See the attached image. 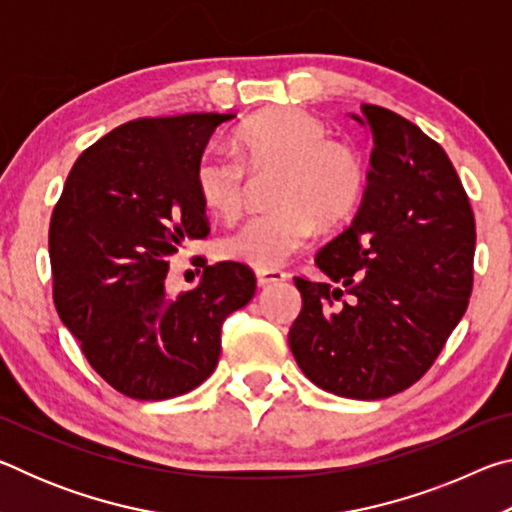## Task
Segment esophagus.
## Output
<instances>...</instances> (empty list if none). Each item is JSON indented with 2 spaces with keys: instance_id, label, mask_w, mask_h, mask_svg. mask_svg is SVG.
Masks as SVG:
<instances>
[{
  "instance_id": "obj_1",
  "label": "esophagus",
  "mask_w": 512,
  "mask_h": 512,
  "mask_svg": "<svg viewBox=\"0 0 512 512\" xmlns=\"http://www.w3.org/2000/svg\"><path fill=\"white\" fill-rule=\"evenodd\" d=\"M257 284L259 287H271V284L287 280V273L277 271V268H257Z\"/></svg>"
}]
</instances>
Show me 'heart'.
I'll return each instance as SVG.
<instances>
[{"instance_id":"1","label":"heart","mask_w":512,"mask_h":512,"mask_svg":"<svg viewBox=\"0 0 512 512\" xmlns=\"http://www.w3.org/2000/svg\"><path fill=\"white\" fill-rule=\"evenodd\" d=\"M239 155L207 149L194 169L201 203L230 219L246 194L248 171H277L273 212L250 216L219 239V255L253 268H277L307 246L316 221L334 225L357 205L363 187L359 155L329 140L327 126L298 108L266 110L237 131Z\"/></svg>"}]
</instances>
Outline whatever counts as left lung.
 Instances as JSON below:
<instances>
[{"label":"left lung","instance_id":"8db88e82","mask_svg":"<svg viewBox=\"0 0 512 512\" xmlns=\"http://www.w3.org/2000/svg\"><path fill=\"white\" fill-rule=\"evenodd\" d=\"M372 135L359 212L318 250L327 282L296 277L289 332L300 370L327 393L384 400L415 384L463 318L476 225L443 146L395 112L361 106Z\"/></svg>","mask_w":512,"mask_h":512}]
</instances>
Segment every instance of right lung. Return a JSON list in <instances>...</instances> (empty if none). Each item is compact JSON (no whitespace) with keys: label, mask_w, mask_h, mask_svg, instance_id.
Here are the masks:
<instances>
[{"label":"right lung","mask_w":512,"mask_h":512,"mask_svg":"<svg viewBox=\"0 0 512 512\" xmlns=\"http://www.w3.org/2000/svg\"><path fill=\"white\" fill-rule=\"evenodd\" d=\"M235 115L144 117L85 149L49 225L54 302L90 366L133 400L185 395L212 375L221 325L255 296L239 262L203 268L169 298V259L207 237L194 169L216 126Z\"/></svg>","instance_id":"add662e5"}]
</instances>
